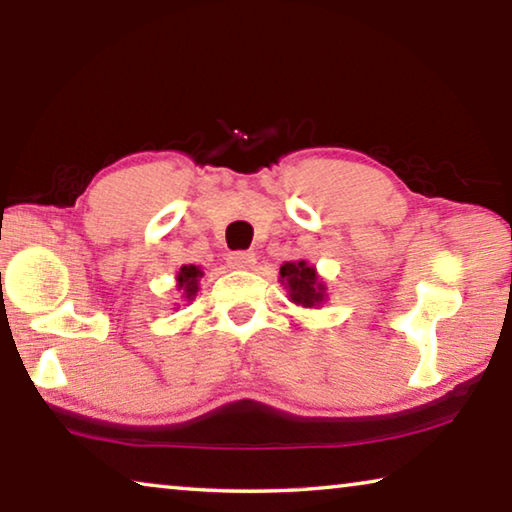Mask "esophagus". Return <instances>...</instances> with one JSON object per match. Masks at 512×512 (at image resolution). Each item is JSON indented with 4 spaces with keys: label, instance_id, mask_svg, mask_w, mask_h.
<instances>
[{
    "label": "esophagus",
    "instance_id": "1",
    "mask_svg": "<svg viewBox=\"0 0 512 512\" xmlns=\"http://www.w3.org/2000/svg\"><path fill=\"white\" fill-rule=\"evenodd\" d=\"M227 264H230L232 269H250V266L255 264V253L253 250H237V253L227 257Z\"/></svg>",
    "mask_w": 512,
    "mask_h": 512
}]
</instances>
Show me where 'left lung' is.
Instances as JSON below:
<instances>
[{"label": "left lung", "instance_id": "8db88e82", "mask_svg": "<svg viewBox=\"0 0 512 512\" xmlns=\"http://www.w3.org/2000/svg\"><path fill=\"white\" fill-rule=\"evenodd\" d=\"M280 282L289 291L291 303L300 307H316L326 300V282L319 280L314 266L305 259L300 262H285L280 266Z\"/></svg>", "mask_w": 512, "mask_h": 512}]
</instances>
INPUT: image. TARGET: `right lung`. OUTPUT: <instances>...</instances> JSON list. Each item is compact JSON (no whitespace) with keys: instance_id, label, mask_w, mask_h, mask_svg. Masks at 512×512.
Returning <instances> with one entry per match:
<instances>
[{"instance_id":"obj_1","label":"right lung","mask_w":512,"mask_h":512,"mask_svg":"<svg viewBox=\"0 0 512 512\" xmlns=\"http://www.w3.org/2000/svg\"><path fill=\"white\" fill-rule=\"evenodd\" d=\"M200 278H202L200 266H196V264L182 266L180 273H177V289L182 291V298H186V300L196 298Z\"/></svg>"}]
</instances>
